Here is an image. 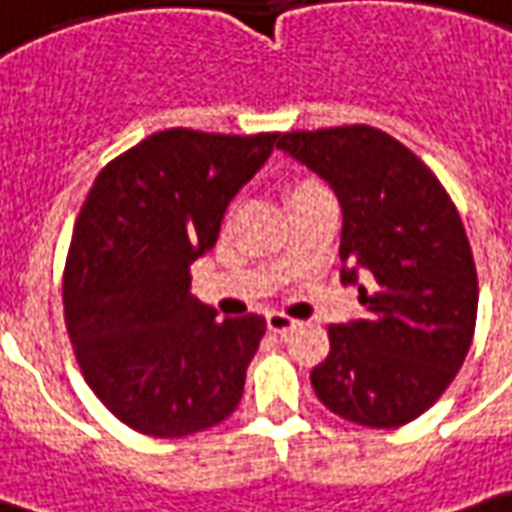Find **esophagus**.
Segmentation results:
<instances>
[{"label":"esophagus","instance_id":"34e87169","mask_svg":"<svg viewBox=\"0 0 512 512\" xmlns=\"http://www.w3.org/2000/svg\"><path fill=\"white\" fill-rule=\"evenodd\" d=\"M266 325H269L271 333H288V330L297 328V319H291V316L271 311V314H266Z\"/></svg>","mask_w":512,"mask_h":512}]
</instances>
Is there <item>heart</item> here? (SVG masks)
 <instances>
[{
	"label": "heart",
	"instance_id": "obj_1",
	"mask_svg": "<svg viewBox=\"0 0 512 512\" xmlns=\"http://www.w3.org/2000/svg\"><path fill=\"white\" fill-rule=\"evenodd\" d=\"M305 193H316L314 187H300V190H297V196H305Z\"/></svg>",
	"mask_w": 512,
	"mask_h": 512
}]
</instances>
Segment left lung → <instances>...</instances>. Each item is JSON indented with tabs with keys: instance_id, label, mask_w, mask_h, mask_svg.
<instances>
[{
	"instance_id": "1",
	"label": "left lung",
	"mask_w": 512,
	"mask_h": 512,
	"mask_svg": "<svg viewBox=\"0 0 512 512\" xmlns=\"http://www.w3.org/2000/svg\"><path fill=\"white\" fill-rule=\"evenodd\" d=\"M277 148L339 198L342 283L367 308L330 325L316 398L350 423L398 429L446 392L474 339L479 285L460 212L406 145L370 125L294 131Z\"/></svg>"
}]
</instances>
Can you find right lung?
I'll list each match as a JSON object with an SVG mask.
<instances>
[{
	"instance_id": "add662e5",
	"label": "right lung",
	"mask_w": 512,
	"mask_h": 512,
	"mask_svg": "<svg viewBox=\"0 0 512 512\" xmlns=\"http://www.w3.org/2000/svg\"><path fill=\"white\" fill-rule=\"evenodd\" d=\"M274 142L170 128L97 173L66 257L64 316L86 384L125 426L187 437L241 403L266 319H215L190 294V263Z\"/></svg>"
}]
</instances>
